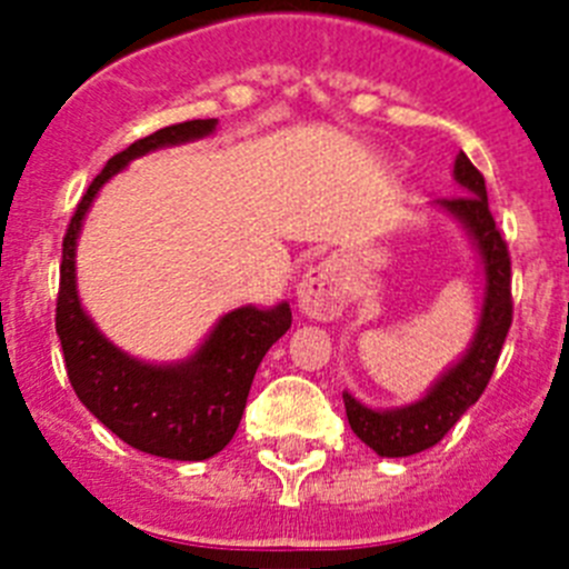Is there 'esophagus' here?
Here are the masks:
<instances>
[{"instance_id":"34e87169","label":"esophagus","mask_w":569,"mask_h":569,"mask_svg":"<svg viewBox=\"0 0 569 569\" xmlns=\"http://www.w3.org/2000/svg\"><path fill=\"white\" fill-rule=\"evenodd\" d=\"M299 308L310 319L328 321L345 310V288L336 261H321L299 281Z\"/></svg>"}]
</instances>
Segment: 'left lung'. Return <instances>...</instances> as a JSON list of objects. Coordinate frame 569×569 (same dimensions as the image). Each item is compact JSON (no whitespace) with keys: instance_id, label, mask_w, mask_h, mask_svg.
I'll return each instance as SVG.
<instances>
[{"instance_id":"1","label":"left lung","mask_w":569,"mask_h":569,"mask_svg":"<svg viewBox=\"0 0 569 569\" xmlns=\"http://www.w3.org/2000/svg\"><path fill=\"white\" fill-rule=\"evenodd\" d=\"M453 173L456 182L465 188V196L441 199L439 204L450 210L456 219H461L476 239V248L485 261V310H481L479 330H476V339H472L465 359L450 367L436 381L433 390L416 405L401 407V410H370V407L359 405L350 393H345L347 421L353 427V433L387 459L421 453V450L445 439L447 430L481 399L485 387L490 385L507 330L512 325L510 250H507V241L501 239L490 204H487L485 176L465 153H459V159H456Z\"/></svg>"}]
</instances>
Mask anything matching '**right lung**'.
Returning a JSON list of instances; mask_svg holds the SVG:
<instances>
[{"label": "right lung", "mask_w": 569, "mask_h": 569, "mask_svg": "<svg viewBox=\"0 0 569 569\" xmlns=\"http://www.w3.org/2000/svg\"><path fill=\"white\" fill-rule=\"evenodd\" d=\"M213 128L216 119H190L136 139L116 153L90 182L77 213L70 216L59 264L57 333L79 401L130 447L176 461L210 459L233 439L261 359L290 330V305L281 301L270 310H233L182 365H142L116 350L84 316L77 296L73 253L84 213L110 176L136 156L202 139Z\"/></svg>", "instance_id": "1"}]
</instances>
